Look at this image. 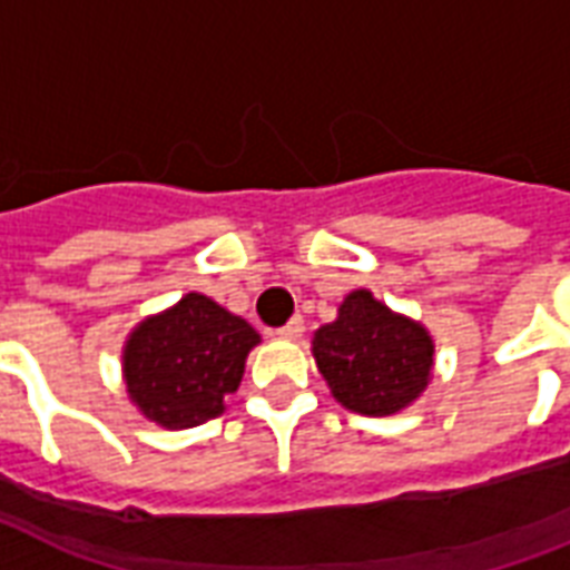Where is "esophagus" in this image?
Returning <instances> with one entry per match:
<instances>
[{"instance_id": "1", "label": "esophagus", "mask_w": 570, "mask_h": 570, "mask_svg": "<svg viewBox=\"0 0 570 570\" xmlns=\"http://www.w3.org/2000/svg\"><path fill=\"white\" fill-rule=\"evenodd\" d=\"M303 330H306V326H303V317L294 315V317H291V321H288V324L279 326L276 333H279L282 338H299V335H303Z\"/></svg>"}]
</instances>
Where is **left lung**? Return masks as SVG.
<instances>
[{
	"mask_svg": "<svg viewBox=\"0 0 570 570\" xmlns=\"http://www.w3.org/2000/svg\"><path fill=\"white\" fill-rule=\"evenodd\" d=\"M317 372L342 407L390 416L425 392L434 368V338L419 321L392 312L372 291H351L333 324L312 338Z\"/></svg>",
	"mask_w": 570,
	"mask_h": 570,
	"instance_id": "8db88e82",
	"label": "left lung"
}]
</instances>
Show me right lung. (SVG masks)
Instances as JSON below:
<instances>
[{"mask_svg":"<svg viewBox=\"0 0 570 570\" xmlns=\"http://www.w3.org/2000/svg\"><path fill=\"white\" fill-rule=\"evenodd\" d=\"M262 335L205 294H184L127 335L121 368L139 413L163 428H196L225 410Z\"/></svg>","mask_w":570,"mask_h":570,"instance_id":"add662e5","label":"right lung"}]
</instances>
